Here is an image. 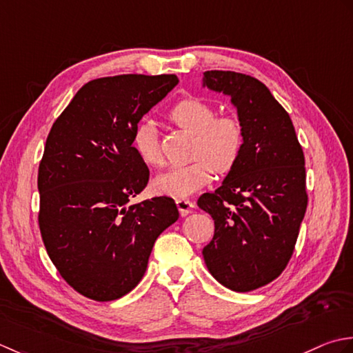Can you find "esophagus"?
Here are the masks:
<instances>
[{
    "label": "esophagus",
    "instance_id": "esophagus-1",
    "mask_svg": "<svg viewBox=\"0 0 353 353\" xmlns=\"http://www.w3.org/2000/svg\"><path fill=\"white\" fill-rule=\"evenodd\" d=\"M176 207H178L179 214H181V216H187V214L190 213L192 208L195 207V204H193L189 199H176Z\"/></svg>",
    "mask_w": 353,
    "mask_h": 353
}]
</instances>
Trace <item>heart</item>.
I'll list each match as a JSON object with an SVG mask.
<instances>
[{
    "label": "heart",
    "instance_id": "heart-1",
    "mask_svg": "<svg viewBox=\"0 0 353 353\" xmlns=\"http://www.w3.org/2000/svg\"><path fill=\"white\" fill-rule=\"evenodd\" d=\"M169 119L179 128L195 134L192 163L172 168L155 178V189L164 195L185 198L204 187L213 172L225 175L241 160L245 148V131L241 120L232 116L216 117V111L196 97L179 100L170 108ZM132 146L143 163L161 166L163 154L154 123L140 121L132 132Z\"/></svg>",
    "mask_w": 353,
    "mask_h": 353
}]
</instances>
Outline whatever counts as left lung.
I'll use <instances>...</instances> for the list:
<instances>
[{"mask_svg":"<svg viewBox=\"0 0 353 353\" xmlns=\"http://www.w3.org/2000/svg\"><path fill=\"white\" fill-rule=\"evenodd\" d=\"M203 82L232 97L245 131L234 169L198 199L214 221L203 256L219 283L248 292L282 274L294 253L307 207L305 155L290 114L261 81L212 70Z\"/></svg>","mask_w":353,"mask_h":353,"instance_id":"8db88e82","label":"left lung"}]
</instances>
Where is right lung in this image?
I'll use <instances>...</instances> for the list:
<instances>
[{"label": "right lung", "instance_id": "1", "mask_svg": "<svg viewBox=\"0 0 353 353\" xmlns=\"http://www.w3.org/2000/svg\"><path fill=\"white\" fill-rule=\"evenodd\" d=\"M176 83L175 74L94 79L50 129L38 170L41 236L62 279L91 300L132 291L157 237L179 216L169 196L129 204L149 181L132 132Z\"/></svg>", "mask_w": 353, "mask_h": 353}]
</instances>
